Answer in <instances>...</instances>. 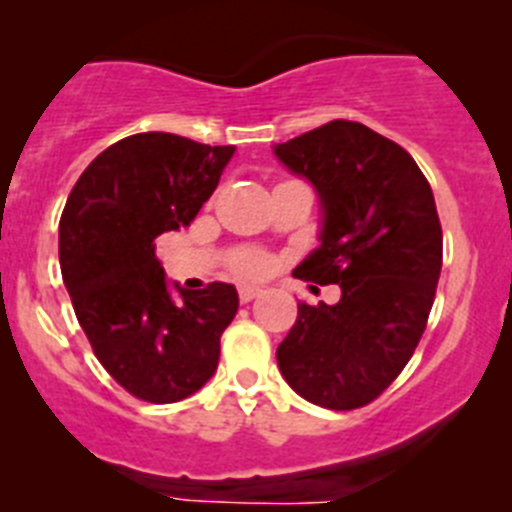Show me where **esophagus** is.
I'll use <instances>...</instances> for the list:
<instances>
[{
  "mask_svg": "<svg viewBox=\"0 0 512 512\" xmlns=\"http://www.w3.org/2000/svg\"><path fill=\"white\" fill-rule=\"evenodd\" d=\"M259 295H261V289L251 287V284H243V287L238 289V300L241 302H251V300H256Z\"/></svg>",
  "mask_w": 512,
  "mask_h": 512,
  "instance_id": "obj_1",
  "label": "esophagus"
}]
</instances>
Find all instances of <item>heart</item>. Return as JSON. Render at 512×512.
Listing matches in <instances>:
<instances>
[{
	"label": "heart",
	"instance_id": "1",
	"mask_svg": "<svg viewBox=\"0 0 512 512\" xmlns=\"http://www.w3.org/2000/svg\"><path fill=\"white\" fill-rule=\"evenodd\" d=\"M233 269L238 271V274H243V277H261V274L269 269V259L259 251H246L235 259Z\"/></svg>",
	"mask_w": 512,
	"mask_h": 512
}]
</instances>
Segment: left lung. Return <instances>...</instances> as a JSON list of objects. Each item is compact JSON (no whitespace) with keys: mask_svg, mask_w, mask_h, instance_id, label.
<instances>
[{"mask_svg":"<svg viewBox=\"0 0 512 512\" xmlns=\"http://www.w3.org/2000/svg\"><path fill=\"white\" fill-rule=\"evenodd\" d=\"M274 156L323 207L320 246L292 274L341 287L336 305L297 302L279 372L312 405L364 408L405 369L431 315L443 259L431 184L405 148L351 120L277 143Z\"/></svg>","mask_w":512,"mask_h":512,"instance_id":"8db88e82","label":"left lung"}]
</instances>
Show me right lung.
<instances>
[{
	"label": "right lung",
	"instance_id": "obj_1",
	"mask_svg": "<svg viewBox=\"0 0 512 512\" xmlns=\"http://www.w3.org/2000/svg\"><path fill=\"white\" fill-rule=\"evenodd\" d=\"M235 146L174 133L112 143L84 169L58 225V259L99 364L138 400L179 402L205 387L238 312L233 284H174L156 238L187 228L215 192Z\"/></svg>",
	"mask_w": 512,
	"mask_h": 512
}]
</instances>
